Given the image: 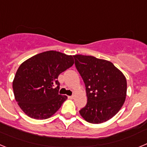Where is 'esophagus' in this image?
<instances>
[{
	"mask_svg": "<svg viewBox=\"0 0 147 147\" xmlns=\"http://www.w3.org/2000/svg\"><path fill=\"white\" fill-rule=\"evenodd\" d=\"M67 97H68V98H70V99H73V98H74V96H67Z\"/></svg>",
	"mask_w": 147,
	"mask_h": 147,
	"instance_id": "esophagus-1",
	"label": "esophagus"
}]
</instances>
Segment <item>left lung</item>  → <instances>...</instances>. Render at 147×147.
<instances>
[{"label":"left lung","mask_w":147,"mask_h":147,"mask_svg":"<svg viewBox=\"0 0 147 147\" xmlns=\"http://www.w3.org/2000/svg\"><path fill=\"white\" fill-rule=\"evenodd\" d=\"M76 69L86 88L88 102L80 111L82 117L92 124L112 119L124 105L127 80L112 62L93 56H74Z\"/></svg>","instance_id":"1"}]
</instances>
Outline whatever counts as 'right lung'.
Here are the masks:
<instances>
[{
    "label": "right lung",
    "mask_w": 147,
    "mask_h": 147,
    "mask_svg": "<svg viewBox=\"0 0 147 147\" xmlns=\"http://www.w3.org/2000/svg\"><path fill=\"white\" fill-rule=\"evenodd\" d=\"M74 63L72 56L56 51L40 53L23 62L12 82L15 100L23 112L39 120L52 116L67 98L58 93L57 78Z\"/></svg>",
    "instance_id": "add662e5"
}]
</instances>
